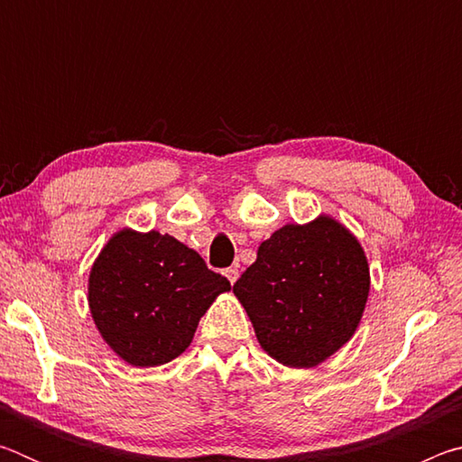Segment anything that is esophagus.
Returning <instances> with one entry per match:
<instances>
[{"label":"esophagus","instance_id":"34e87169","mask_svg":"<svg viewBox=\"0 0 462 462\" xmlns=\"http://www.w3.org/2000/svg\"><path fill=\"white\" fill-rule=\"evenodd\" d=\"M224 275H226V277H228V281H230V283L234 285V283H236V279H238V275H240V271H238L236 267H228V269H226V271H224Z\"/></svg>","mask_w":462,"mask_h":462}]
</instances>
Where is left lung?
<instances>
[{"label": "left lung", "instance_id": "8db88e82", "mask_svg": "<svg viewBox=\"0 0 462 462\" xmlns=\"http://www.w3.org/2000/svg\"><path fill=\"white\" fill-rule=\"evenodd\" d=\"M369 289L363 246L334 217L319 216L273 232L234 295L275 361L310 369L353 338Z\"/></svg>", "mask_w": 462, "mask_h": 462}]
</instances>
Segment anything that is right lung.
I'll use <instances>...</instances> for the list:
<instances>
[{
	"instance_id": "right-lung-1",
	"label": "right lung",
	"mask_w": 462,
	"mask_h": 462,
	"mask_svg": "<svg viewBox=\"0 0 462 462\" xmlns=\"http://www.w3.org/2000/svg\"><path fill=\"white\" fill-rule=\"evenodd\" d=\"M230 281L183 242L156 230L116 232L89 273L101 338L132 366H159L189 346L199 318Z\"/></svg>"
}]
</instances>
